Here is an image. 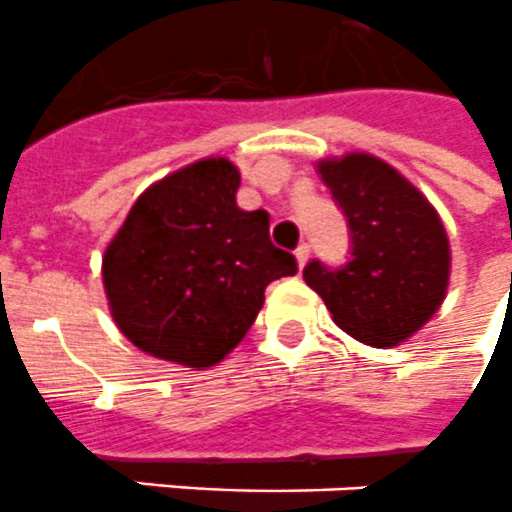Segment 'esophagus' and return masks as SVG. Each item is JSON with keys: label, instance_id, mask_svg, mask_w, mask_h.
Wrapping results in <instances>:
<instances>
[{"label": "esophagus", "instance_id": "34e87169", "mask_svg": "<svg viewBox=\"0 0 512 512\" xmlns=\"http://www.w3.org/2000/svg\"><path fill=\"white\" fill-rule=\"evenodd\" d=\"M294 257H296V265H299V270H302L304 265H307V260H309L307 244H299V247H296V252H294Z\"/></svg>", "mask_w": 512, "mask_h": 512}]
</instances>
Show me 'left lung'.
<instances>
[{"instance_id": "1", "label": "left lung", "mask_w": 512, "mask_h": 512, "mask_svg": "<svg viewBox=\"0 0 512 512\" xmlns=\"http://www.w3.org/2000/svg\"><path fill=\"white\" fill-rule=\"evenodd\" d=\"M322 182L343 208L354 252L341 270L317 260L304 268L309 289L359 343L390 349L422 330L450 286V239L424 192L372 153L317 161Z\"/></svg>"}]
</instances>
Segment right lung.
I'll return each instance as SVG.
<instances>
[{
    "label": "right lung",
    "instance_id": "1",
    "mask_svg": "<svg viewBox=\"0 0 512 512\" xmlns=\"http://www.w3.org/2000/svg\"><path fill=\"white\" fill-rule=\"evenodd\" d=\"M239 182L229 158L187 163L143 190L103 249L111 320L148 356L216 367L252 328L265 286L296 273L268 213L236 205Z\"/></svg>",
    "mask_w": 512,
    "mask_h": 512
}]
</instances>
